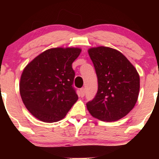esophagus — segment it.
<instances>
[{
    "instance_id": "1",
    "label": "esophagus",
    "mask_w": 159,
    "mask_h": 159,
    "mask_svg": "<svg viewBox=\"0 0 159 159\" xmlns=\"http://www.w3.org/2000/svg\"><path fill=\"white\" fill-rule=\"evenodd\" d=\"M80 92H81V97H84V93H85V88H84V87H82L81 90H80Z\"/></svg>"
}]
</instances>
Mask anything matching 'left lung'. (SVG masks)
I'll use <instances>...</instances> for the list:
<instances>
[{"instance_id": "8db88e82", "label": "left lung", "mask_w": 159, "mask_h": 159, "mask_svg": "<svg viewBox=\"0 0 159 159\" xmlns=\"http://www.w3.org/2000/svg\"><path fill=\"white\" fill-rule=\"evenodd\" d=\"M98 78V90L87 110L95 118L112 122L129 114L138 101L140 76L125 56L116 49L98 46L88 49Z\"/></svg>"}]
</instances>
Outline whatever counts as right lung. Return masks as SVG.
Instances as JSON below:
<instances>
[{"instance_id":"right-lung-1","label":"right lung","mask_w":159,"mask_h":159,"mask_svg":"<svg viewBox=\"0 0 159 159\" xmlns=\"http://www.w3.org/2000/svg\"><path fill=\"white\" fill-rule=\"evenodd\" d=\"M79 48H54L36 57L24 69L19 91L24 105L36 119L54 123L65 117L78 96L72 87V63Z\"/></svg>"}]
</instances>
